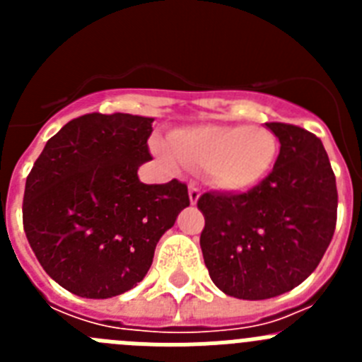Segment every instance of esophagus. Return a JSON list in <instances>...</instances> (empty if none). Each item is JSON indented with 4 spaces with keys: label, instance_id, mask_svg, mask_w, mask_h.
<instances>
[{
    "label": "esophagus",
    "instance_id": "obj_1",
    "mask_svg": "<svg viewBox=\"0 0 362 362\" xmlns=\"http://www.w3.org/2000/svg\"><path fill=\"white\" fill-rule=\"evenodd\" d=\"M188 196H190V203L196 204L201 196V188L197 187V185H190V187H188Z\"/></svg>",
    "mask_w": 362,
    "mask_h": 362
}]
</instances>
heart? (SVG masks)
I'll use <instances>...</instances> for the list:
<instances>
[{"instance_id":"1","label":"heart","mask_w":362,"mask_h":362,"mask_svg":"<svg viewBox=\"0 0 362 362\" xmlns=\"http://www.w3.org/2000/svg\"><path fill=\"white\" fill-rule=\"evenodd\" d=\"M158 152L172 166L199 165L216 187L248 190L270 172L277 156V139L267 129L248 124H203L175 130L170 146Z\"/></svg>"}]
</instances>
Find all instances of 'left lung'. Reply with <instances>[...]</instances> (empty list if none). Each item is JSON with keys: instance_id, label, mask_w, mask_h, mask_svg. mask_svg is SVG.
I'll list each match as a JSON object with an SVG mask.
<instances>
[{"instance_id": "1", "label": "left lung", "mask_w": 362, "mask_h": 362, "mask_svg": "<svg viewBox=\"0 0 362 362\" xmlns=\"http://www.w3.org/2000/svg\"><path fill=\"white\" fill-rule=\"evenodd\" d=\"M281 143L274 170L243 194L206 192L201 250L217 288L261 300L290 292L321 263L337 223V187L321 139L267 123Z\"/></svg>"}]
</instances>
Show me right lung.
<instances>
[{
    "mask_svg": "<svg viewBox=\"0 0 362 362\" xmlns=\"http://www.w3.org/2000/svg\"><path fill=\"white\" fill-rule=\"evenodd\" d=\"M152 117L85 114L50 137L27 177L23 228L43 270L86 299L146 276L156 245L190 204L187 185H145Z\"/></svg>",
    "mask_w": 362,
    "mask_h": 362,
    "instance_id": "add662e5",
    "label": "right lung"
}]
</instances>
